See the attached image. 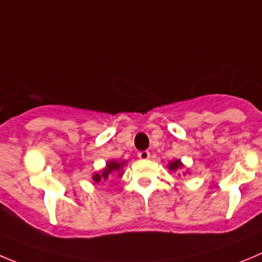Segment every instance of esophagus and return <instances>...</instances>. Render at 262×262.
<instances>
[{
  "mask_svg": "<svg viewBox=\"0 0 262 262\" xmlns=\"http://www.w3.org/2000/svg\"><path fill=\"white\" fill-rule=\"evenodd\" d=\"M138 158L141 160H147V159H150V152L148 151H141V152H138Z\"/></svg>",
  "mask_w": 262,
  "mask_h": 262,
  "instance_id": "34e87169",
  "label": "esophagus"
}]
</instances>
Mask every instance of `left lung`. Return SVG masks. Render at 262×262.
<instances>
[{
  "mask_svg": "<svg viewBox=\"0 0 262 262\" xmlns=\"http://www.w3.org/2000/svg\"><path fill=\"white\" fill-rule=\"evenodd\" d=\"M167 167H168V169H169V170H173V172H177V170L182 169V168L185 167V165L182 164V161H181L180 159H176V160L169 161ZM186 173H187V170H186Z\"/></svg>",
  "mask_w": 262,
  "mask_h": 262,
  "instance_id": "1",
  "label": "left lung"
}]
</instances>
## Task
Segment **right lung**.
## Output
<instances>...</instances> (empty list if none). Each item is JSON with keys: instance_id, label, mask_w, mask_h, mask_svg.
Segmentation results:
<instances>
[{"instance_id": "right-lung-1", "label": "right lung", "mask_w": 262, "mask_h": 262, "mask_svg": "<svg viewBox=\"0 0 262 262\" xmlns=\"http://www.w3.org/2000/svg\"><path fill=\"white\" fill-rule=\"evenodd\" d=\"M126 161L123 160H108L106 163V167L101 170V172H97L92 176V180L94 183H99L102 181H107L108 176L111 173H117L119 177H123L124 174V167H125Z\"/></svg>"}]
</instances>
